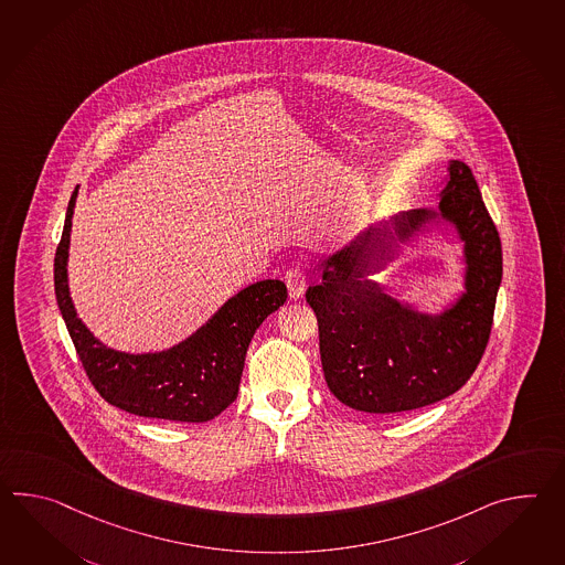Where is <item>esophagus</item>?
Returning a JSON list of instances; mask_svg holds the SVG:
<instances>
[{"label": "esophagus", "instance_id": "esophagus-1", "mask_svg": "<svg viewBox=\"0 0 565 565\" xmlns=\"http://www.w3.org/2000/svg\"><path fill=\"white\" fill-rule=\"evenodd\" d=\"M306 274L301 271L300 267H291L286 274V286H288V294L291 300H300L306 291Z\"/></svg>", "mask_w": 565, "mask_h": 565}]
</instances>
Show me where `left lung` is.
<instances>
[{
    "instance_id": "1",
    "label": "left lung",
    "mask_w": 565,
    "mask_h": 565,
    "mask_svg": "<svg viewBox=\"0 0 565 565\" xmlns=\"http://www.w3.org/2000/svg\"><path fill=\"white\" fill-rule=\"evenodd\" d=\"M444 217L466 243V294L429 317L391 299L365 276L380 270L397 237ZM322 284L306 289L318 318L320 359L328 390L366 414H402L450 397L477 371L489 344L502 279L499 231L460 160L448 166L439 209L399 214L371 226L324 262Z\"/></svg>"
}]
</instances>
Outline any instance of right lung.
<instances>
[{"label":"right lung","mask_w":565,"mask_h":565,"mask_svg":"<svg viewBox=\"0 0 565 565\" xmlns=\"http://www.w3.org/2000/svg\"><path fill=\"white\" fill-rule=\"evenodd\" d=\"M76 186L54 257V291L64 324L100 397L127 414L170 422L202 424L225 412L237 399L245 354L255 330L288 298L286 284L264 279L237 296L192 337L162 352L129 354L107 349L76 316L68 294V243Z\"/></svg>","instance_id":"right-lung-1"}]
</instances>
